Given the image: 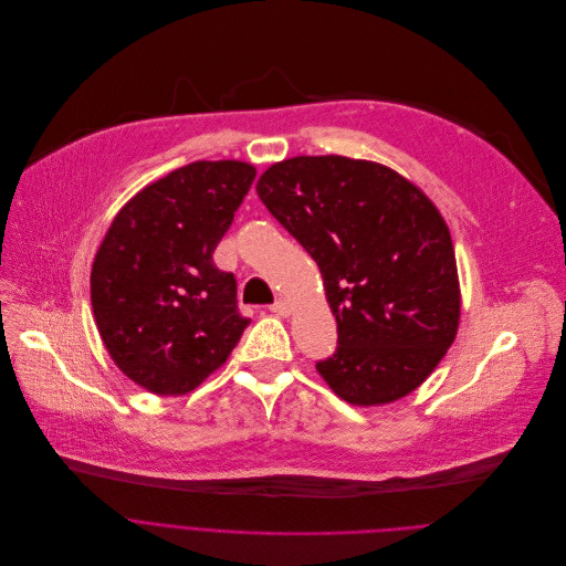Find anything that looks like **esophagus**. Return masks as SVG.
<instances>
[{
  "instance_id": "obj_1",
  "label": "esophagus",
  "mask_w": 566,
  "mask_h": 566,
  "mask_svg": "<svg viewBox=\"0 0 566 566\" xmlns=\"http://www.w3.org/2000/svg\"><path fill=\"white\" fill-rule=\"evenodd\" d=\"M270 310H272L274 314H279V316H290L292 305H290L285 298H279L274 305H270Z\"/></svg>"
}]
</instances>
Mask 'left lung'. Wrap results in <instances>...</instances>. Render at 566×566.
I'll use <instances>...</instances> for the list:
<instances>
[{"label":"left lung","instance_id":"1","mask_svg":"<svg viewBox=\"0 0 566 566\" xmlns=\"http://www.w3.org/2000/svg\"><path fill=\"white\" fill-rule=\"evenodd\" d=\"M256 191L321 270L338 346L316 370L332 392L368 408L417 390L462 316L453 239L432 200L395 169L346 156L274 163Z\"/></svg>","mask_w":566,"mask_h":566}]
</instances>
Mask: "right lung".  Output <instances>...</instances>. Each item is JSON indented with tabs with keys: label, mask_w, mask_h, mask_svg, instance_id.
<instances>
[{
	"label": "right lung",
	"mask_w": 566,
	"mask_h": 566,
	"mask_svg": "<svg viewBox=\"0 0 566 566\" xmlns=\"http://www.w3.org/2000/svg\"><path fill=\"white\" fill-rule=\"evenodd\" d=\"M256 176L241 160H198L140 189L113 218L91 268L102 344L160 397L196 390L237 348L248 318L211 254Z\"/></svg>",
	"instance_id": "add662e5"
}]
</instances>
